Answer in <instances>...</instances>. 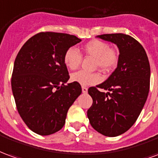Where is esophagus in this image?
Instances as JSON below:
<instances>
[{
  "label": "esophagus",
  "mask_w": 158,
  "mask_h": 158,
  "mask_svg": "<svg viewBox=\"0 0 158 158\" xmlns=\"http://www.w3.org/2000/svg\"><path fill=\"white\" fill-rule=\"evenodd\" d=\"M81 90H82V93H87V87H81Z\"/></svg>",
  "instance_id": "1"
}]
</instances>
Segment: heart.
Segmentation results:
<instances>
[{
    "label": "heart",
    "instance_id": "b5f03b06",
    "mask_svg": "<svg viewBox=\"0 0 158 158\" xmlns=\"http://www.w3.org/2000/svg\"><path fill=\"white\" fill-rule=\"evenodd\" d=\"M81 52L84 56L94 59V68H99L103 72L112 71L118 65V51L102 40H94L87 42L82 46ZM81 60V55L75 48H69L64 55V63L71 71L79 67ZM71 80L82 87H88L99 83L102 81V76L98 72L87 73L80 71L71 75Z\"/></svg>",
    "mask_w": 158,
    "mask_h": 158
}]
</instances>
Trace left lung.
<instances>
[{
    "label": "left lung",
    "instance_id": "obj_1",
    "mask_svg": "<svg viewBox=\"0 0 158 158\" xmlns=\"http://www.w3.org/2000/svg\"><path fill=\"white\" fill-rule=\"evenodd\" d=\"M98 38L115 44L119 50L117 68L107 80L88 88L93 104L87 110L91 125L100 134L114 137L134 125L150 88V64L145 49L130 35L109 33ZM99 89L109 90L100 92Z\"/></svg>",
    "mask_w": 158,
    "mask_h": 158
}]
</instances>
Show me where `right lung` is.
<instances>
[{"label":"right lung","instance_id":"add662e5","mask_svg":"<svg viewBox=\"0 0 158 158\" xmlns=\"http://www.w3.org/2000/svg\"><path fill=\"white\" fill-rule=\"evenodd\" d=\"M81 40L75 35L41 32L19 50L11 75V89L18 111L31 131L54 134L65 123L69 108L81 93L70 78L64 55Z\"/></svg>","mask_w":158,"mask_h":158}]
</instances>
